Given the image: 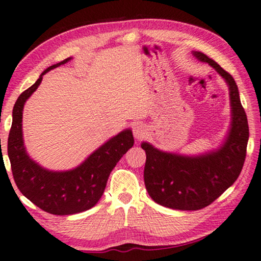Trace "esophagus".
I'll list each match as a JSON object with an SVG mask.
<instances>
[{"instance_id":"34e87169","label":"esophagus","mask_w":261,"mask_h":261,"mask_svg":"<svg viewBox=\"0 0 261 261\" xmlns=\"http://www.w3.org/2000/svg\"><path fill=\"white\" fill-rule=\"evenodd\" d=\"M132 131H134V136L136 137V139H142V138H144V136L146 135L145 127H144L143 124H139V123L135 124L134 130Z\"/></svg>"}]
</instances>
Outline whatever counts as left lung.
<instances>
[{"instance_id": "8db88e82", "label": "left lung", "mask_w": 261, "mask_h": 261, "mask_svg": "<svg viewBox=\"0 0 261 261\" xmlns=\"http://www.w3.org/2000/svg\"><path fill=\"white\" fill-rule=\"evenodd\" d=\"M193 55L216 69L229 86L231 127L218 150L201 155H180L142 144L146 153L144 181L148 195L160 205L179 210L204 208L232 186L242 172L249 140L247 117L233 77L204 53Z\"/></svg>"}]
</instances>
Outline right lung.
Masks as SVG:
<instances>
[{
  "instance_id": "1",
  "label": "right lung",
  "mask_w": 261,
  "mask_h": 261,
  "mask_svg": "<svg viewBox=\"0 0 261 261\" xmlns=\"http://www.w3.org/2000/svg\"><path fill=\"white\" fill-rule=\"evenodd\" d=\"M71 59L67 58L49 66L30 88L19 95L12 109V124L8 138L12 176L20 193L44 212L60 216L93 208L105 192L110 172L135 143L132 131L124 130L93 152L80 166L65 172L48 171L29 156L22 131L25 101L38 88L45 73Z\"/></svg>"
}]
</instances>
